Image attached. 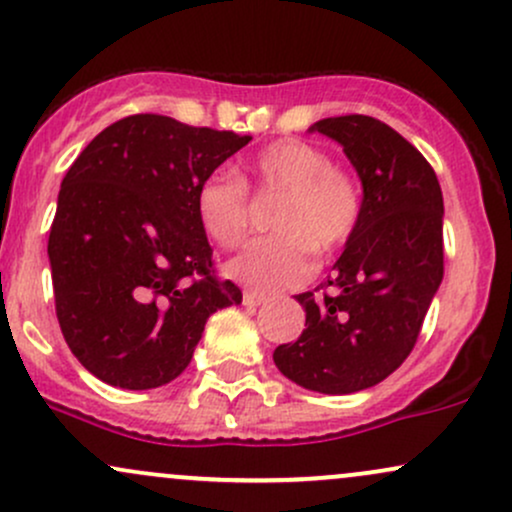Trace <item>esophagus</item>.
Wrapping results in <instances>:
<instances>
[{
	"instance_id": "1",
	"label": "esophagus",
	"mask_w": 512,
	"mask_h": 512,
	"mask_svg": "<svg viewBox=\"0 0 512 512\" xmlns=\"http://www.w3.org/2000/svg\"><path fill=\"white\" fill-rule=\"evenodd\" d=\"M264 301H267V296H262V293H255V291L243 293V303L248 305V308H257V305H262Z\"/></svg>"
}]
</instances>
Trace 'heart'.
Listing matches in <instances>:
<instances>
[{"instance_id": "obj_1", "label": "heart", "mask_w": 512, "mask_h": 512, "mask_svg": "<svg viewBox=\"0 0 512 512\" xmlns=\"http://www.w3.org/2000/svg\"><path fill=\"white\" fill-rule=\"evenodd\" d=\"M260 192H284L274 209L276 236L252 243L228 264V274L257 291L301 286L315 274V252L332 257L356 236L363 199L356 180L317 146L281 139L252 158ZM195 211L204 233L221 248H238L252 231L248 185L216 170L199 182Z\"/></svg>"}]
</instances>
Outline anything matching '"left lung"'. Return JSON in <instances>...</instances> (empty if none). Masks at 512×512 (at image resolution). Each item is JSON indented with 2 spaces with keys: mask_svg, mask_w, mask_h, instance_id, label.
<instances>
[{
  "mask_svg": "<svg viewBox=\"0 0 512 512\" xmlns=\"http://www.w3.org/2000/svg\"><path fill=\"white\" fill-rule=\"evenodd\" d=\"M310 132L344 146L363 214L323 293L296 296L305 330L274 363L305 390L351 395L395 373L419 339L443 281V192L421 151L375 117H327Z\"/></svg>",
  "mask_w": 512,
  "mask_h": 512,
  "instance_id": "obj_1",
  "label": "left lung"
}]
</instances>
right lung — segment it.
Listing matches in <instances>:
<instances>
[{
  "label": "right lung",
  "instance_id": "obj_1",
  "mask_svg": "<svg viewBox=\"0 0 512 512\" xmlns=\"http://www.w3.org/2000/svg\"><path fill=\"white\" fill-rule=\"evenodd\" d=\"M252 137L129 115L64 175L48 255L64 342L88 373L151 390L187 368L204 325L243 293L214 274L197 187Z\"/></svg>",
  "mask_w": 512,
  "mask_h": 512
}]
</instances>
